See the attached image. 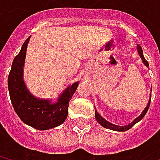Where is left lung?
<instances>
[{
  "label": "left lung",
  "mask_w": 160,
  "mask_h": 160,
  "mask_svg": "<svg viewBox=\"0 0 160 160\" xmlns=\"http://www.w3.org/2000/svg\"><path fill=\"white\" fill-rule=\"evenodd\" d=\"M138 52H139V55L141 56V58H142V60H143V62H144V64L146 66V67H148L149 65H148V62L144 59V53H143V49L142 47L140 46V45H138ZM150 101H151V99L149 100V102H148V104H147V107L145 108V109H144V111L142 112V114L138 117V118H136L132 123H130L129 125H126V126H117V125H114V124H112L110 122H108V121H107L105 118H103L99 114H98V112L95 111V118H96V120L99 122V124H101L104 128H106V129H109V130H113V131H117V132H126V131H128V130H130L134 124H136L138 121H140L144 117V115L146 114V112L148 110V108H149V106H150Z\"/></svg>",
  "instance_id": "1"
}]
</instances>
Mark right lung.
Instances as JSON below:
<instances>
[{"instance_id": "right-lung-1", "label": "right lung", "mask_w": 160, "mask_h": 160, "mask_svg": "<svg viewBox=\"0 0 160 160\" xmlns=\"http://www.w3.org/2000/svg\"><path fill=\"white\" fill-rule=\"evenodd\" d=\"M29 37L25 41L12 64L8 76V90L14 109L20 119L40 131L48 130L62 124L68 117V103L76 92L79 82L69 86L52 104L49 100H39L28 91L23 81V67Z\"/></svg>"}]
</instances>
